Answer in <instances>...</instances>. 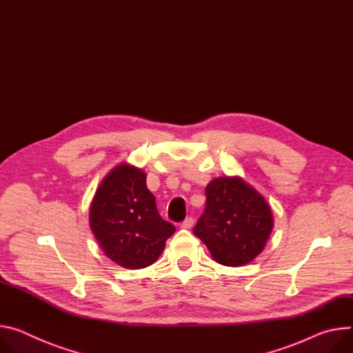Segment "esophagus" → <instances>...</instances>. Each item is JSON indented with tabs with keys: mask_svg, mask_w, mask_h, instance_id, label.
<instances>
[{
	"mask_svg": "<svg viewBox=\"0 0 353 353\" xmlns=\"http://www.w3.org/2000/svg\"><path fill=\"white\" fill-rule=\"evenodd\" d=\"M193 217H186L183 221H182V224H181V227L182 228H190L192 225H193Z\"/></svg>",
	"mask_w": 353,
	"mask_h": 353,
	"instance_id": "esophagus-1",
	"label": "esophagus"
}]
</instances>
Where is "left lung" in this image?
Masks as SVG:
<instances>
[{
	"label": "left lung",
	"mask_w": 353,
	"mask_h": 353,
	"mask_svg": "<svg viewBox=\"0 0 353 353\" xmlns=\"http://www.w3.org/2000/svg\"><path fill=\"white\" fill-rule=\"evenodd\" d=\"M206 208L193 234L216 262L241 266L263 250L272 228V210L262 194L240 176H220L205 189Z\"/></svg>",
	"instance_id": "obj_1"
}]
</instances>
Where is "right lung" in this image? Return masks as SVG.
Masks as SVG:
<instances>
[{"mask_svg": "<svg viewBox=\"0 0 353 353\" xmlns=\"http://www.w3.org/2000/svg\"><path fill=\"white\" fill-rule=\"evenodd\" d=\"M145 178L143 170L130 164L114 167L97 189L90 209V227L101 250L126 269L154 263L175 232L157 210Z\"/></svg>", "mask_w": 353, "mask_h": 353, "instance_id": "1", "label": "right lung"}]
</instances>
